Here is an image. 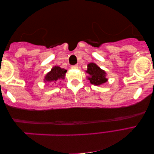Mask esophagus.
I'll return each mask as SVG.
<instances>
[{
    "label": "esophagus",
    "mask_w": 154,
    "mask_h": 154,
    "mask_svg": "<svg viewBox=\"0 0 154 154\" xmlns=\"http://www.w3.org/2000/svg\"><path fill=\"white\" fill-rule=\"evenodd\" d=\"M78 67H79V65H72V69H77Z\"/></svg>",
    "instance_id": "obj_1"
}]
</instances>
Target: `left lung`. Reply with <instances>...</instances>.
I'll return each mask as SVG.
<instances>
[{
  "label": "left lung",
  "instance_id": "8db88e82",
  "mask_svg": "<svg viewBox=\"0 0 154 154\" xmlns=\"http://www.w3.org/2000/svg\"><path fill=\"white\" fill-rule=\"evenodd\" d=\"M86 72L90 75L88 79L93 85H100L107 81V79L105 78L106 72L101 69L96 64L93 63H89L87 66Z\"/></svg>",
  "mask_w": 154,
  "mask_h": 154
}]
</instances>
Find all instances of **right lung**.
Segmentation results:
<instances>
[{"instance_id": "obj_1", "label": "right lung", "mask_w": 154, "mask_h": 154, "mask_svg": "<svg viewBox=\"0 0 154 154\" xmlns=\"http://www.w3.org/2000/svg\"><path fill=\"white\" fill-rule=\"evenodd\" d=\"M67 70L61 69L60 67L55 66L51 69V71L48 72L45 77V81H57L64 79L65 73Z\"/></svg>"}]
</instances>
